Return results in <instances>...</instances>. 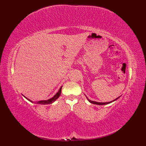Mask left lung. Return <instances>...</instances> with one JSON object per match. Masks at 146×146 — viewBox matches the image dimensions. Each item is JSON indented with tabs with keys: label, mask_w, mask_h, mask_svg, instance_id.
<instances>
[{
	"label": "left lung",
	"mask_w": 146,
	"mask_h": 146,
	"mask_svg": "<svg viewBox=\"0 0 146 146\" xmlns=\"http://www.w3.org/2000/svg\"><path fill=\"white\" fill-rule=\"evenodd\" d=\"M87 98V97H86ZM120 98V97H119L118 98H117L116 99H115V100H113V101H111V102H105V103H102V102H95V101H92V100H89V99L87 98V100L90 102L91 104H96V105H107V104H110V103H111V102H113V101H115V100H117L118 98Z\"/></svg>",
	"instance_id": "1"
}]
</instances>
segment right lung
Segmentation results:
<instances>
[{
  "mask_svg": "<svg viewBox=\"0 0 146 146\" xmlns=\"http://www.w3.org/2000/svg\"><path fill=\"white\" fill-rule=\"evenodd\" d=\"M61 88H62V86L60 88V90H59V91L56 93V94L53 97H52L51 98L49 99V100H41V101L37 102V104H42V105H47V104H52V103H53V102H54L56 100H57V99L59 98V97H60V96L61 92ZM25 97V98L27 99V100H28L29 101L33 102L31 100H30L29 99L26 98V97Z\"/></svg>",
  "mask_w": 146,
  "mask_h": 146,
  "instance_id": "obj_1",
  "label": "right lung"
}]
</instances>
